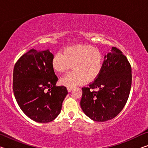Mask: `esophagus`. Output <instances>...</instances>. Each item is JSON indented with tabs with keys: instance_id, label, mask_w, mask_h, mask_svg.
Instances as JSON below:
<instances>
[{
	"instance_id": "esophagus-1",
	"label": "esophagus",
	"mask_w": 148,
	"mask_h": 148,
	"mask_svg": "<svg viewBox=\"0 0 148 148\" xmlns=\"http://www.w3.org/2000/svg\"><path fill=\"white\" fill-rule=\"evenodd\" d=\"M72 87H67V90H68L69 92H71L72 91Z\"/></svg>"
}]
</instances>
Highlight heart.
<instances>
[{
    "mask_svg": "<svg viewBox=\"0 0 148 148\" xmlns=\"http://www.w3.org/2000/svg\"><path fill=\"white\" fill-rule=\"evenodd\" d=\"M103 58L99 49L91 46L77 45L66 47L63 53L59 51L52 59V66L58 72L66 71L72 66L74 71L60 79L62 86L74 87L82 84L86 79L90 81L101 71Z\"/></svg>",
    "mask_w": 148,
    "mask_h": 148,
    "instance_id": "obj_1",
    "label": "heart"
}]
</instances>
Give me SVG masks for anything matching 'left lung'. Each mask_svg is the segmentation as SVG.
<instances>
[{
	"mask_svg": "<svg viewBox=\"0 0 148 148\" xmlns=\"http://www.w3.org/2000/svg\"><path fill=\"white\" fill-rule=\"evenodd\" d=\"M132 84L131 66L116 47L104 57L101 71L89 86L82 87L80 106L95 121H106L117 116L128 100Z\"/></svg>",
	"mask_w": 148,
	"mask_h": 148,
	"instance_id": "obj_1",
	"label": "left lung"
}]
</instances>
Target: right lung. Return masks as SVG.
<instances>
[{
  "label": "right lung",
  "instance_id": "right-lung-1",
  "mask_svg": "<svg viewBox=\"0 0 148 148\" xmlns=\"http://www.w3.org/2000/svg\"><path fill=\"white\" fill-rule=\"evenodd\" d=\"M53 55L49 49H30L15 64L13 91L24 114L34 121L48 123L61 112L68 94L66 87L56 86L58 77L52 66Z\"/></svg>",
  "mask_w": 148,
  "mask_h": 148
}]
</instances>
